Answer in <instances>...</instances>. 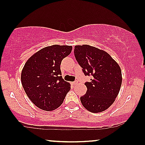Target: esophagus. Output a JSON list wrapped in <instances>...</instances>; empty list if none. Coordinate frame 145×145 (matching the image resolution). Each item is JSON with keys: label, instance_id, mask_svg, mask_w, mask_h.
I'll return each mask as SVG.
<instances>
[{"label": "esophagus", "instance_id": "1", "mask_svg": "<svg viewBox=\"0 0 145 145\" xmlns=\"http://www.w3.org/2000/svg\"><path fill=\"white\" fill-rule=\"evenodd\" d=\"M77 83V81H74V82H71V84H72V85H75Z\"/></svg>", "mask_w": 145, "mask_h": 145}]
</instances>
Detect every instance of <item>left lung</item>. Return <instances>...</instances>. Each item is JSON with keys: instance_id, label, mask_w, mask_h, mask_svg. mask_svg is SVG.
<instances>
[{"instance_id": "obj_1", "label": "left lung", "mask_w": 145, "mask_h": 145, "mask_svg": "<svg viewBox=\"0 0 145 145\" xmlns=\"http://www.w3.org/2000/svg\"><path fill=\"white\" fill-rule=\"evenodd\" d=\"M74 54L85 75L93 77L85 83L87 91L80 97L82 105L91 113L106 110L120 89V67L105 51L88 45L74 46Z\"/></svg>"}]
</instances>
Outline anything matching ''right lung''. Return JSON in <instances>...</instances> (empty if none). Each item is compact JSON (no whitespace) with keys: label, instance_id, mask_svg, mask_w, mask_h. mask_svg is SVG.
I'll return each instance as SVG.
<instances>
[{"label":"right lung","instance_id":"right-lung-1","mask_svg":"<svg viewBox=\"0 0 145 145\" xmlns=\"http://www.w3.org/2000/svg\"><path fill=\"white\" fill-rule=\"evenodd\" d=\"M72 48L69 46H48L33 54L25 64L21 83L27 97L38 108L50 111L63 103L71 84L62 78L60 65Z\"/></svg>","mask_w":145,"mask_h":145}]
</instances>
